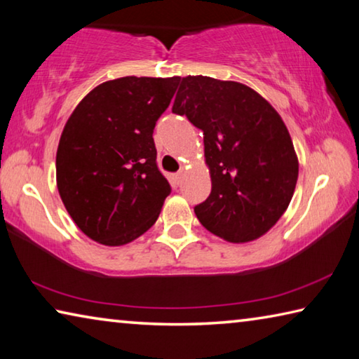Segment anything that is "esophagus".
I'll use <instances>...</instances> for the list:
<instances>
[{
  "instance_id": "1",
  "label": "esophagus",
  "mask_w": 359,
  "mask_h": 359,
  "mask_svg": "<svg viewBox=\"0 0 359 359\" xmlns=\"http://www.w3.org/2000/svg\"><path fill=\"white\" fill-rule=\"evenodd\" d=\"M182 179H184V171H179V172H175V174L172 175L174 184H177V185L182 182Z\"/></svg>"
}]
</instances>
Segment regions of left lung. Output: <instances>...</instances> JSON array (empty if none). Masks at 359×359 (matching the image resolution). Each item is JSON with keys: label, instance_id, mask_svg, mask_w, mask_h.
<instances>
[{"label": "left lung", "instance_id": "left-lung-1", "mask_svg": "<svg viewBox=\"0 0 359 359\" xmlns=\"http://www.w3.org/2000/svg\"><path fill=\"white\" fill-rule=\"evenodd\" d=\"M172 112L203 131L210 169L209 198L194 205L203 226L242 244L267 233L287 210L297 182V156L283 120L244 83L179 77Z\"/></svg>", "mask_w": 359, "mask_h": 359}]
</instances>
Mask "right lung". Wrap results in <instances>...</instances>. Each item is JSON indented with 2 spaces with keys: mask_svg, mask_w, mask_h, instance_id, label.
<instances>
[{
  "mask_svg": "<svg viewBox=\"0 0 359 359\" xmlns=\"http://www.w3.org/2000/svg\"><path fill=\"white\" fill-rule=\"evenodd\" d=\"M179 77H120L71 114L57 150V187L83 234L117 247L156 222L171 185L156 165L154 130Z\"/></svg>",
  "mask_w": 359,
  "mask_h": 359,
  "instance_id": "right-lung-1",
  "label": "right lung"
}]
</instances>
